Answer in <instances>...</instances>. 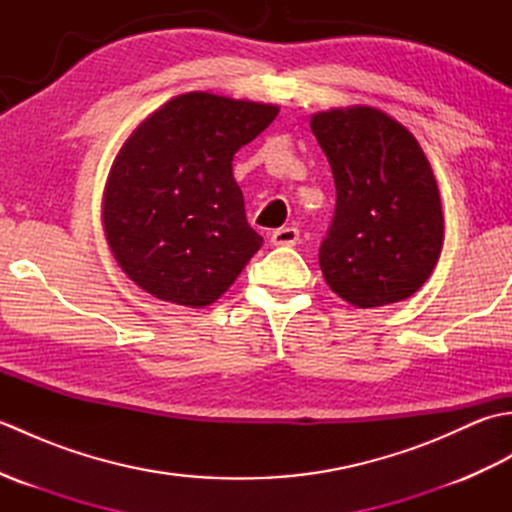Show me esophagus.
Segmentation results:
<instances>
[{
  "instance_id": "esophagus-1",
  "label": "esophagus",
  "mask_w": 512,
  "mask_h": 512,
  "mask_svg": "<svg viewBox=\"0 0 512 512\" xmlns=\"http://www.w3.org/2000/svg\"><path fill=\"white\" fill-rule=\"evenodd\" d=\"M270 242H273L275 246H295L299 242V228H295V226L277 228V231L270 235Z\"/></svg>"
}]
</instances>
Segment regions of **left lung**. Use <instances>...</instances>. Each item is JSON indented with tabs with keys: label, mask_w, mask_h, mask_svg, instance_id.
Listing matches in <instances>:
<instances>
[{
	"label": "left lung",
	"mask_w": 512,
	"mask_h": 512,
	"mask_svg": "<svg viewBox=\"0 0 512 512\" xmlns=\"http://www.w3.org/2000/svg\"><path fill=\"white\" fill-rule=\"evenodd\" d=\"M332 167L336 206L319 248L328 286L356 308L411 297L442 250L436 178L418 140L374 107L312 118Z\"/></svg>",
	"instance_id": "1"
}]
</instances>
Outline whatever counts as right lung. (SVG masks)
Here are the masks:
<instances>
[{
  "mask_svg": "<svg viewBox=\"0 0 512 512\" xmlns=\"http://www.w3.org/2000/svg\"><path fill=\"white\" fill-rule=\"evenodd\" d=\"M279 107L206 92L162 105L118 154L103 220L116 262L156 299L209 306L264 239L250 228L233 158Z\"/></svg>",
  "mask_w": 512,
  "mask_h": 512,
  "instance_id": "add662e5",
  "label": "right lung"
}]
</instances>
